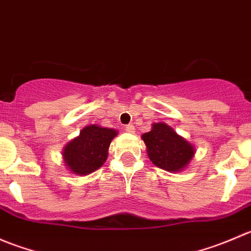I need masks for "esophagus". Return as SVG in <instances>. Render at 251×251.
Returning <instances> with one entry per match:
<instances>
[{
    "mask_svg": "<svg viewBox=\"0 0 251 251\" xmlns=\"http://www.w3.org/2000/svg\"><path fill=\"white\" fill-rule=\"evenodd\" d=\"M125 131H126V132L133 133V132H135V126H133V125H127V126H125Z\"/></svg>",
    "mask_w": 251,
    "mask_h": 251,
    "instance_id": "34e87169",
    "label": "esophagus"
}]
</instances>
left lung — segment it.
Listing matches in <instances>:
<instances>
[{
	"label": "left lung",
	"instance_id": "obj_1",
	"mask_svg": "<svg viewBox=\"0 0 251 251\" xmlns=\"http://www.w3.org/2000/svg\"><path fill=\"white\" fill-rule=\"evenodd\" d=\"M142 140L151 163L169 173L184 170L196 154L193 144L165 123H154L151 130L142 135Z\"/></svg>",
	"mask_w": 251,
	"mask_h": 251
}]
</instances>
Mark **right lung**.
Masks as SVG:
<instances>
[{"instance_id": "obj_1", "label": "right lung", "mask_w": 251, "mask_h": 251, "mask_svg": "<svg viewBox=\"0 0 251 251\" xmlns=\"http://www.w3.org/2000/svg\"><path fill=\"white\" fill-rule=\"evenodd\" d=\"M118 136L114 128L88 125L77 137L68 142L63 148V161L68 170L76 176L95 173L105 163L110 142Z\"/></svg>"}]
</instances>
